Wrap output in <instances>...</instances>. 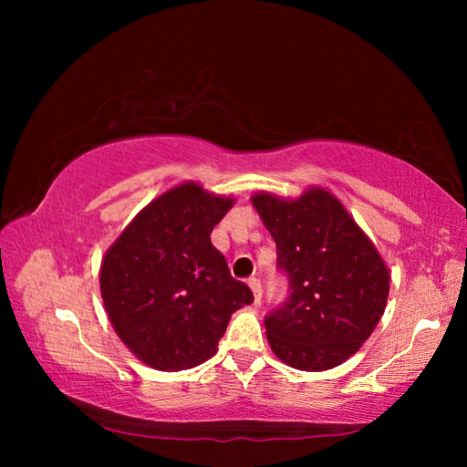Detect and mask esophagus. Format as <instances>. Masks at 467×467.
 Listing matches in <instances>:
<instances>
[{
    "label": "esophagus",
    "mask_w": 467,
    "mask_h": 467,
    "mask_svg": "<svg viewBox=\"0 0 467 467\" xmlns=\"http://www.w3.org/2000/svg\"><path fill=\"white\" fill-rule=\"evenodd\" d=\"M249 288L253 290V296H255V303H259L262 300V282H259V278H249Z\"/></svg>",
    "instance_id": "esophagus-1"
}]
</instances>
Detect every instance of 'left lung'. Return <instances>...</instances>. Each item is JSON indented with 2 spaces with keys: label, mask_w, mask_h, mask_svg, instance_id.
Masks as SVG:
<instances>
[{
  "label": "left lung",
  "mask_w": 467,
  "mask_h": 467,
  "mask_svg": "<svg viewBox=\"0 0 467 467\" xmlns=\"http://www.w3.org/2000/svg\"><path fill=\"white\" fill-rule=\"evenodd\" d=\"M274 236L290 296L265 319L275 357L298 370H327L360 350L383 317L389 270L373 241L323 187L295 200L251 197Z\"/></svg>",
  "instance_id": "left-lung-1"
}]
</instances>
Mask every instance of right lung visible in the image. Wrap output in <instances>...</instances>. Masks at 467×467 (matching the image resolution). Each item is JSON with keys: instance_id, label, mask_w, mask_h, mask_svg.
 I'll list each match as a JSON object with an SVG mask.
<instances>
[{"instance_id": "add662e5", "label": "right lung", "mask_w": 467, "mask_h": 467, "mask_svg": "<svg viewBox=\"0 0 467 467\" xmlns=\"http://www.w3.org/2000/svg\"><path fill=\"white\" fill-rule=\"evenodd\" d=\"M233 197L185 181L150 202L107 249L100 295L121 342L156 370L193 368L216 352L231 315L253 303L210 241Z\"/></svg>"}]
</instances>
